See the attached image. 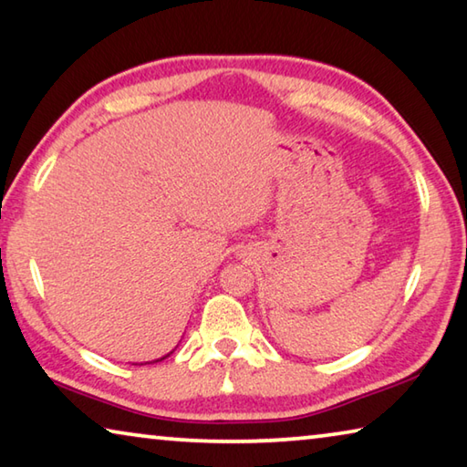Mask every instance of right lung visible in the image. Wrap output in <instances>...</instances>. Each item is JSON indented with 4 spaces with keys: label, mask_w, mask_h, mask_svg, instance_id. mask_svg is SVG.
<instances>
[{
    "label": "right lung",
    "mask_w": 467,
    "mask_h": 467,
    "mask_svg": "<svg viewBox=\"0 0 467 467\" xmlns=\"http://www.w3.org/2000/svg\"><path fill=\"white\" fill-rule=\"evenodd\" d=\"M164 358H167V357H164ZM164 358H161V360H164ZM154 362H158V360H154Z\"/></svg>",
    "instance_id": "obj_1"
}]
</instances>
